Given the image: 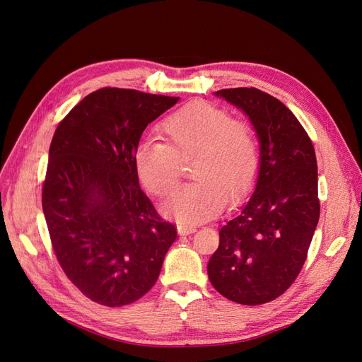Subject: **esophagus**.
<instances>
[{
    "label": "esophagus",
    "instance_id": "34e87169",
    "mask_svg": "<svg viewBox=\"0 0 362 362\" xmlns=\"http://www.w3.org/2000/svg\"><path fill=\"white\" fill-rule=\"evenodd\" d=\"M196 231L194 226H187V225H178V234L180 235H189Z\"/></svg>",
    "mask_w": 362,
    "mask_h": 362
}]
</instances>
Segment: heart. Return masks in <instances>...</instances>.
<instances>
[{
  "label": "heart",
  "instance_id": "obj_1",
  "mask_svg": "<svg viewBox=\"0 0 362 362\" xmlns=\"http://www.w3.org/2000/svg\"><path fill=\"white\" fill-rule=\"evenodd\" d=\"M164 141L141 140L134 168L141 184L158 198L176 187L182 161L192 158L191 176L163 210L182 223H198L237 202L254 189L259 173V145L254 128L225 108L196 101L170 113L161 124Z\"/></svg>",
  "mask_w": 362,
  "mask_h": 362
}]
</instances>
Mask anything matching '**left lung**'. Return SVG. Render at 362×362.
I'll return each instance as SVG.
<instances>
[{"mask_svg":"<svg viewBox=\"0 0 362 362\" xmlns=\"http://www.w3.org/2000/svg\"><path fill=\"white\" fill-rule=\"evenodd\" d=\"M216 95L249 116L261 164L255 192L218 231L208 278L229 300L267 303L298 278L319 223L315 152L298 117L275 96L255 87Z\"/></svg>","mask_w":362,"mask_h":362,"instance_id":"left-lung-1","label":"left lung"}]
</instances>
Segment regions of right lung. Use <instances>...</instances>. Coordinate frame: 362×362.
I'll return each mask as SVG.
<instances>
[{"mask_svg":"<svg viewBox=\"0 0 362 362\" xmlns=\"http://www.w3.org/2000/svg\"><path fill=\"white\" fill-rule=\"evenodd\" d=\"M180 98L103 87L59 124L42 208L59 264L86 298L124 306L158 279L177 238L139 185L134 149Z\"/></svg>","mask_w":362,"mask_h":362,"instance_id":"1","label":"right lung"}]
</instances>
